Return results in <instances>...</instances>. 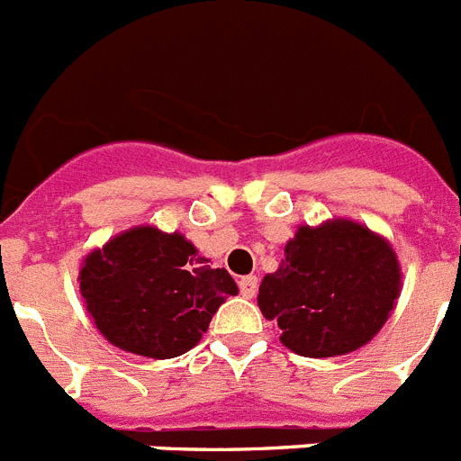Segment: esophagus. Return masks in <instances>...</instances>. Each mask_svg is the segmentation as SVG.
Here are the masks:
<instances>
[{"label": "esophagus", "instance_id": "esophagus-1", "mask_svg": "<svg viewBox=\"0 0 461 461\" xmlns=\"http://www.w3.org/2000/svg\"><path fill=\"white\" fill-rule=\"evenodd\" d=\"M258 291V277L257 275H247V277L240 279V294L245 298H254Z\"/></svg>", "mask_w": 461, "mask_h": 461}]
</instances>
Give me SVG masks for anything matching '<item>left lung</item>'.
Listing matches in <instances>:
<instances>
[{
    "label": "left lung",
    "mask_w": 461,
    "mask_h": 461,
    "mask_svg": "<svg viewBox=\"0 0 461 461\" xmlns=\"http://www.w3.org/2000/svg\"><path fill=\"white\" fill-rule=\"evenodd\" d=\"M401 294V263L387 238L352 219L298 226L285 258L258 286L263 317L291 352L343 357L371 343Z\"/></svg>",
    "instance_id": "1"
}]
</instances>
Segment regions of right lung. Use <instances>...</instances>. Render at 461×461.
Returning a JSON list of instances; mask_svg holds the SVG:
<instances>
[{
    "instance_id": "obj_1",
    "label": "right lung",
    "mask_w": 461,
    "mask_h": 461,
    "mask_svg": "<svg viewBox=\"0 0 461 461\" xmlns=\"http://www.w3.org/2000/svg\"><path fill=\"white\" fill-rule=\"evenodd\" d=\"M78 289L113 348L172 359L200 343L212 314L238 296L226 268H210L182 233L135 226L88 251Z\"/></svg>"
}]
</instances>
